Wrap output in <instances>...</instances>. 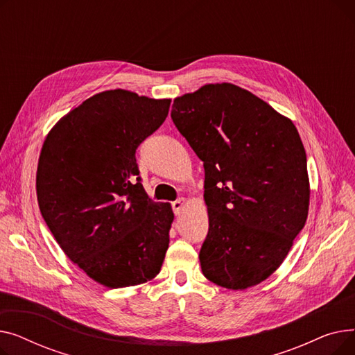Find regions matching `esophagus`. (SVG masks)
Listing matches in <instances>:
<instances>
[{"mask_svg":"<svg viewBox=\"0 0 355 355\" xmlns=\"http://www.w3.org/2000/svg\"><path fill=\"white\" fill-rule=\"evenodd\" d=\"M185 206V198H177L175 201H173L171 202V207H173V211H174V214L175 216H178L180 213H181V210H182V207Z\"/></svg>","mask_w":355,"mask_h":355,"instance_id":"esophagus-1","label":"esophagus"}]
</instances>
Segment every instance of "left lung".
Wrapping results in <instances>:
<instances>
[{
	"mask_svg": "<svg viewBox=\"0 0 355 355\" xmlns=\"http://www.w3.org/2000/svg\"><path fill=\"white\" fill-rule=\"evenodd\" d=\"M171 119L206 174L202 275L236 291L260 284L281 266L308 217L306 154L295 125L232 83L174 99Z\"/></svg>",
	"mask_w": 355,
	"mask_h": 355,
	"instance_id": "obj_1",
	"label": "left lung"
}]
</instances>
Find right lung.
I'll return each mask as SVG.
<instances>
[{"label":"right lung","mask_w":355,"mask_h":355,"mask_svg":"<svg viewBox=\"0 0 355 355\" xmlns=\"http://www.w3.org/2000/svg\"><path fill=\"white\" fill-rule=\"evenodd\" d=\"M170 99L107 90L70 110L50 130L37 166V200L73 263L107 288L155 277L174 213L141 184L138 146L164 123Z\"/></svg>","instance_id":"add662e5"}]
</instances>
